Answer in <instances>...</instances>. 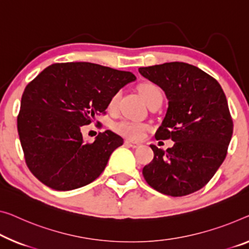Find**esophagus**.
Segmentation results:
<instances>
[{"instance_id":"1","label":"esophagus","mask_w":249,"mask_h":249,"mask_svg":"<svg viewBox=\"0 0 249 249\" xmlns=\"http://www.w3.org/2000/svg\"><path fill=\"white\" fill-rule=\"evenodd\" d=\"M124 143H125V146L130 147V148H138V147L140 146V143L133 142V141H131V140H125Z\"/></svg>"}]
</instances>
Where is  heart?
Returning a JSON list of instances; mask_svg holds the SVG:
<instances>
[{
  "label": "heart",
  "mask_w": 249,
  "mask_h": 249,
  "mask_svg": "<svg viewBox=\"0 0 249 249\" xmlns=\"http://www.w3.org/2000/svg\"><path fill=\"white\" fill-rule=\"evenodd\" d=\"M138 89H139L140 94L142 95V98L146 100L148 105H150V103L155 100H159V99H161L162 100L161 88L154 82L140 83L139 87H138ZM120 97H121L120 91H117V92H114L111 97H110L109 102H108L109 109L117 108L118 102L120 100ZM147 128H148L147 124H141V122H138V121L129 120V119L121 120L114 124V129H116V131L118 133H120L121 136L129 138V139H140V138L142 137L143 132L146 131Z\"/></svg>",
  "instance_id": "heart-1"
}]
</instances>
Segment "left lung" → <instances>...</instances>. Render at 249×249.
<instances>
[{
	"instance_id": "8db88e82",
	"label": "left lung",
	"mask_w": 249,
	"mask_h": 249,
	"mask_svg": "<svg viewBox=\"0 0 249 249\" xmlns=\"http://www.w3.org/2000/svg\"><path fill=\"white\" fill-rule=\"evenodd\" d=\"M166 93L168 110L156 139L175 141L166 151L151 144L154 159L142 175L159 193L181 197L208 183L226 158L234 124L226 95L199 68L169 62L139 68Z\"/></svg>"
}]
</instances>
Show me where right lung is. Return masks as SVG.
I'll use <instances>...</instances> for the list:
<instances>
[{
  "instance_id": "1",
  "label": "right lung",
  "mask_w": 249,
  "mask_h": 249,
  "mask_svg": "<svg viewBox=\"0 0 249 249\" xmlns=\"http://www.w3.org/2000/svg\"><path fill=\"white\" fill-rule=\"evenodd\" d=\"M136 76L90 62L53 63L25 87L18 132L30 171L54 190L88 185L124 139L110 130L85 142L82 125L106 113L111 95Z\"/></svg>"
}]
</instances>
